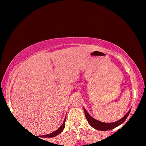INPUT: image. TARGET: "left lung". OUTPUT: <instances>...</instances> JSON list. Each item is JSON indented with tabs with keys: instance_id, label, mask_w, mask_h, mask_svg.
<instances>
[{
	"instance_id": "1",
	"label": "left lung",
	"mask_w": 146,
	"mask_h": 146,
	"mask_svg": "<svg viewBox=\"0 0 146 146\" xmlns=\"http://www.w3.org/2000/svg\"><path fill=\"white\" fill-rule=\"evenodd\" d=\"M84 110L85 112V115L86 117L87 118L88 121V123L91 125V126H92L93 128H95L96 129L100 130V131H108V130H111L114 129L115 127L118 126V125L122 124V123L124 122V121L126 120L127 118L128 115H129L131 110H129L128 113L125 115L124 117H123L122 119L120 120H118L117 122H113V123H104L102 122H100V121H98L95 120V118L91 117L90 115V114L87 112V111L86 110L85 108H84Z\"/></svg>"
}]
</instances>
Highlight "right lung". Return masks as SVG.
I'll use <instances>...</instances> for the list:
<instances>
[{
  "instance_id": "right-lung-1",
  "label": "right lung",
  "mask_w": 146,
  "mask_h": 146,
  "mask_svg": "<svg viewBox=\"0 0 146 146\" xmlns=\"http://www.w3.org/2000/svg\"><path fill=\"white\" fill-rule=\"evenodd\" d=\"M65 118V119H64L63 123L62 124L61 126L58 128V129L55 131V132H53L52 133H51V134H49V135H43L42 136V137H45V138H51V137H56V135H58L60 134V133L62 131L64 127H65V122H66V118Z\"/></svg>"
}]
</instances>
